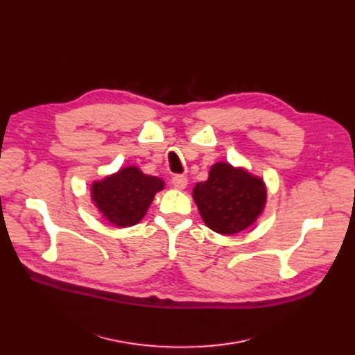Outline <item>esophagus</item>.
<instances>
[{"instance_id":"34e87169","label":"esophagus","mask_w":355,"mask_h":355,"mask_svg":"<svg viewBox=\"0 0 355 355\" xmlns=\"http://www.w3.org/2000/svg\"><path fill=\"white\" fill-rule=\"evenodd\" d=\"M188 184V178L185 175H175L173 177V185L177 188V189H184Z\"/></svg>"}]
</instances>
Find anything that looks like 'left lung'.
Instances as JSON below:
<instances>
[{
    "label": "left lung",
    "instance_id": "8db88e82",
    "mask_svg": "<svg viewBox=\"0 0 355 355\" xmlns=\"http://www.w3.org/2000/svg\"><path fill=\"white\" fill-rule=\"evenodd\" d=\"M192 198L202 220L219 234H236L257 220L267 202L264 181L245 168L215 163L209 177L193 187Z\"/></svg>",
    "mask_w": 355,
    "mask_h": 355
}]
</instances>
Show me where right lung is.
I'll list each match as a JSON object with an SVG mask.
<instances>
[{"mask_svg":"<svg viewBox=\"0 0 355 355\" xmlns=\"http://www.w3.org/2000/svg\"><path fill=\"white\" fill-rule=\"evenodd\" d=\"M164 189V181L129 166L91 185V199L96 209L112 225L129 227L146 215L155 195Z\"/></svg>","mask_w":355,"mask_h":355,"instance_id":"add662e5","label":"right lung"}]
</instances>
